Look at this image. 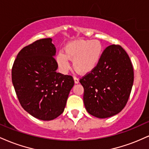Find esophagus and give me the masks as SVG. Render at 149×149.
Wrapping results in <instances>:
<instances>
[{
  "label": "esophagus",
  "mask_w": 149,
  "mask_h": 149,
  "mask_svg": "<svg viewBox=\"0 0 149 149\" xmlns=\"http://www.w3.org/2000/svg\"><path fill=\"white\" fill-rule=\"evenodd\" d=\"M73 78H74L75 83H79V79H78V78H77L76 76H74V77H73Z\"/></svg>",
  "instance_id": "obj_1"
}]
</instances>
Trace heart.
Masks as SVG:
<instances>
[{"instance_id": "obj_1", "label": "heart", "mask_w": 149, "mask_h": 149, "mask_svg": "<svg viewBox=\"0 0 149 149\" xmlns=\"http://www.w3.org/2000/svg\"><path fill=\"white\" fill-rule=\"evenodd\" d=\"M65 53L56 57L58 66L63 73L69 71L73 61V67L81 74L92 72L99 64L103 54V46L98 40H80L70 42L64 47Z\"/></svg>"}]
</instances>
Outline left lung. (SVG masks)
<instances>
[{
    "label": "left lung",
    "instance_id": "obj_1",
    "mask_svg": "<svg viewBox=\"0 0 149 149\" xmlns=\"http://www.w3.org/2000/svg\"><path fill=\"white\" fill-rule=\"evenodd\" d=\"M133 81V66L125 50L119 45L108 46L97 67L80 79L87 111L99 118L118 114L127 104Z\"/></svg>",
    "mask_w": 149,
    "mask_h": 149
}]
</instances>
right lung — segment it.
<instances>
[{"label":"right lung","instance_id":"obj_1","mask_svg":"<svg viewBox=\"0 0 149 149\" xmlns=\"http://www.w3.org/2000/svg\"><path fill=\"white\" fill-rule=\"evenodd\" d=\"M55 53L50 38L36 40L19 51L12 68V81L20 104L42 120L62 113L74 85L72 76L56 71Z\"/></svg>","mask_w":149,"mask_h":149}]
</instances>
